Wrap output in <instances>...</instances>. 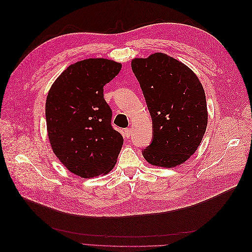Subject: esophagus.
Returning <instances> with one entry per match:
<instances>
[{
    "label": "esophagus",
    "instance_id": "esophagus-1",
    "mask_svg": "<svg viewBox=\"0 0 252 252\" xmlns=\"http://www.w3.org/2000/svg\"><path fill=\"white\" fill-rule=\"evenodd\" d=\"M130 134H131V129L130 128H126L125 129V135L127 138H130Z\"/></svg>",
    "mask_w": 252,
    "mask_h": 252
}]
</instances>
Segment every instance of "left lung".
Instances as JSON below:
<instances>
[{
    "instance_id": "left-lung-1",
    "label": "left lung",
    "mask_w": 252,
    "mask_h": 252,
    "mask_svg": "<svg viewBox=\"0 0 252 252\" xmlns=\"http://www.w3.org/2000/svg\"><path fill=\"white\" fill-rule=\"evenodd\" d=\"M131 68L154 122V138L143 157L163 168L183 164L200 146L207 128L203 85L188 66L163 52L135 58Z\"/></svg>"
}]
</instances>
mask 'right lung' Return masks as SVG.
<instances>
[{
    "label": "right lung",
    "instance_id": "add662e5",
    "mask_svg": "<svg viewBox=\"0 0 252 252\" xmlns=\"http://www.w3.org/2000/svg\"><path fill=\"white\" fill-rule=\"evenodd\" d=\"M121 68V63L108 59L79 61L68 66L48 91L45 114L50 146L60 162L81 178L108 173L123 146L103 94Z\"/></svg>",
    "mask_w": 252,
    "mask_h": 252
}]
</instances>
